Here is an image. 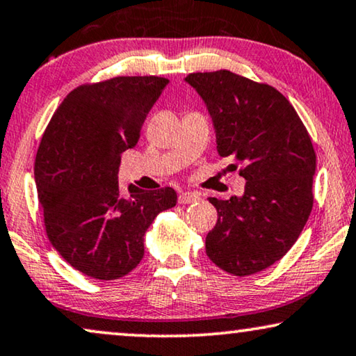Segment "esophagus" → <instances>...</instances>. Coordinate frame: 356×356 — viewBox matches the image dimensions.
Wrapping results in <instances>:
<instances>
[{
    "mask_svg": "<svg viewBox=\"0 0 356 356\" xmlns=\"http://www.w3.org/2000/svg\"><path fill=\"white\" fill-rule=\"evenodd\" d=\"M200 200V195L195 192H184L179 195V203L188 204V203H197Z\"/></svg>",
    "mask_w": 356,
    "mask_h": 356,
    "instance_id": "1",
    "label": "esophagus"
}]
</instances>
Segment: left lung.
Listing matches in <instances>:
<instances>
[{"label": "left lung", "instance_id": "left-lung-1", "mask_svg": "<svg viewBox=\"0 0 356 356\" xmlns=\"http://www.w3.org/2000/svg\"><path fill=\"white\" fill-rule=\"evenodd\" d=\"M185 82L207 104L219 154L247 180L242 197L209 198L218 222L207 235L208 258L238 277L263 271L292 248L312 213V138L271 85L230 71L188 74Z\"/></svg>", "mask_w": 356, "mask_h": 356}]
</instances>
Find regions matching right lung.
Masks as SVG:
<instances>
[{
  "label": "right lung",
  "mask_w": 356,
  "mask_h": 356,
  "mask_svg": "<svg viewBox=\"0 0 356 356\" xmlns=\"http://www.w3.org/2000/svg\"><path fill=\"white\" fill-rule=\"evenodd\" d=\"M163 77H114L80 85L53 114L35 159V184L49 242L85 276L113 280L143 258V235L176 207L171 187L119 188L122 153L140 138Z\"/></svg>",
  "instance_id": "obj_1"
}]
</instances>
